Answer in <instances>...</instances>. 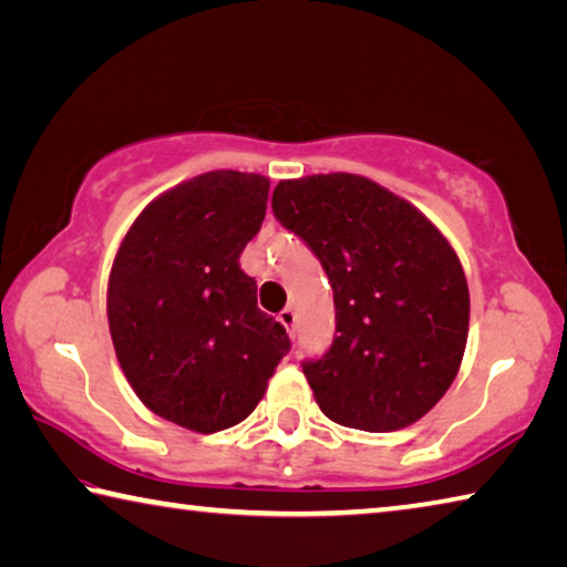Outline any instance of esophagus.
<instances>
[{"label":"esophagus","instance_id":"esophagus-1","mask_svg":"<svg viewBox=\"0 0 567 567\" xmlns=\"http://www.w3.org/2000/svg\"><path fill=\"white\" fill-rule=\"evenodd\" d=\"M277 320H280L282 324H285V330L287 332H290L292 334V338H295V310H292V307H285V310L280 312V315H277Z\"/></svg>","mask_w":567,"mask_h":567}]
</instances>
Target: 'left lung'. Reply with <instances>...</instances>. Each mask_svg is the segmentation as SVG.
Masks as SVG:
<instances>
[{
  "instance_id": "obj_1",
  "label": "left lung",
  "mask_w": 567,
  "mask_h": 567,
  "mask_svg": "<svg viewBox=\"0 0 567 567\" xmlns=\"http://www.w3.org/2000/svg\"><path fill=\"white\" fill-rule=\"evenodd\" d=\"M272 213L334 295V340L302 372L332 422L392 433L437 405L463 362L470 292L455 249L408 199L348 172L282 179Z\"/></svg>"
}]
</instances>
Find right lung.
Masks as SVG:
<instances>
[{
	"label": "right lung",
	"mask_w": 567,
	"mask_h": 567,
	"mask_svg": "<svg viewBox=\"0 0 567 567\" xmlns=\"http://www.w3.org/2000/svg\"><path fill=\"white\" fill-rule=\"evenodd\" d=\"M270 179L205 172L142 209L114 257L107 320L124 378L175 425L217 433L257 408L290 352L239 270L260 233Z\"/></svg>",
	"instance_id": "obj_1"
}]
</instances>
